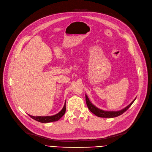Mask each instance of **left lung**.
Returning a JSON list of instances; mask_svg holds the SVG:
<instances>
[{"mask_svg": "<svg viewBox=\"0 0 152 152\" xmlns=\"http://www.w3.org/2000/svg\"><path fill=\"white\" fill-rule=\"evenodd\" d=\"M86 97V103L88 106V108L89 109L92 113H93L94 115L99 117H102V118H113L118 117L119 115H121L123 114L124 112H125L129 107L130 106L132 105V104L134 102L136 98H135V99L129 105H128L127 107H126L125 108L119 110V111H116V112H112V111H104L102 110H101L97 108L96 107H95L90 101L89 100L88 97L86 95H85Z\"/></svg>", "mask_w": 152, "mask_h": 152, "instance_id": "1", "label": "left lung"}]
</instances>
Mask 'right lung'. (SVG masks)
Returning <instances> with one entry per match:
<instances>
[{"label": "right lung", "mask_w": 152, "mask_h": 152, "mask_svg": "<svg viewBox=\"0 0 152 152\" xmlns=\"http://www.w3.org/2000/svg\"><path fill=\"white\" fill-rule=\"evenodd\" d=\"M66 112V102L64 104V107L57 114L53 115V116H46V117H34V116H32L29 115L30 117L37 121L41 122V123H50L53 121H56L59 120L62 116L64 115Z\"/></svg>", "instance_id": "right-lung-1"}]
</instances>
